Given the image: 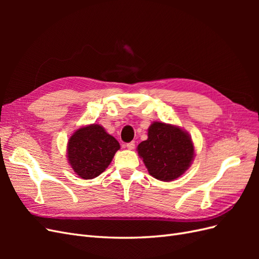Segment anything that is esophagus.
Masks as SVG:
<instances>
[{
  "label": "esophagus",
  "instance_id": "esophagus-1",
  "mask_svg": "<svg viewBox=\"0 0 259 259\" xmlns=\"http://www.w3.org/2000/svg\"><path fill=\"white\" fill-rule=\"evenodd\" d=\"M126 148L130 149V150H133L135 148V142H131L128 144H126Z\"/></svg>",
  "mask_w": 259,
  "mask_h": 259
}]
</instances>
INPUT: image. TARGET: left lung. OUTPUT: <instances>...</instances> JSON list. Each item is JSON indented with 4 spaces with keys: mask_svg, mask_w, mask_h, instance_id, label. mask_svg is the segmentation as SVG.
Masks as SVG:
<instances>
[{
    "mask_svg": "<svg viewBox=\"0 0 259 259\" xmlns=\"http://www.w3.org/2000/svg\"><path fill=\"white\" fill-rule=\"evenodd\" d=\"M137 151L149 174L163 182L182 176L194 156L189 134L178 126L161 122L150 125L148 139L138 145Z\"/></svg>",
    "mask_w": 259,
    "mask_h": 259,
    "instance_id": "obj_1",
    "label": "left lung"
}]
</instances>
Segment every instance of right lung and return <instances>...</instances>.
Listing matches in <instances>:
<instances>
[{"mask_svg":"<svg viewBox=\"0 0 259 259\" xmlns=\"http://www.w3.org/2000/svg\"><path fill=\"white\" fill-rule=\"evenodd\" d=\"M67 149L75 173L83 179H93L109 166L120 144L99 124H91L73 133Z\"/></svg>","mask_w":259,"mask_h":259,"instance_id":"right-lung-1","label":"right lung"}]
</instances>
